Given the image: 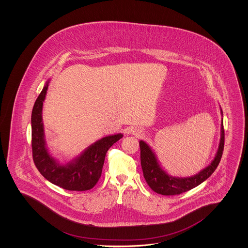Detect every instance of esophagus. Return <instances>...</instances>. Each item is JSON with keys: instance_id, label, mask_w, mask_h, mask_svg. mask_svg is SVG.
I'll use <instances>...</instances> for the list:
<instances>
[{"instance_id": "obj_1", "label": "esophagus", "mask_w": 248, "mask_h": 248, "mask_svg": "<svg viewBox=\"0 0 248 248\" xmlns=\"http://www.w3.org/2000/svg\"><path fill=\"white\" fill-rule=\"evenodd\" d=\"M132 134L137 136V137H140L142 134V131L140 129H139V128H137V127H135V128L132 129Z\"/></svg>"}]
</instances>
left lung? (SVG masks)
Listing matches in <instances>:
<instances>
[{"instance_id": "1", "label": "left lung", "mask_w": 248, "mask_h": 248, "mask_svg": "<svg viewBox=\"0 0 248 248\" xmlns=\"http://www.w3.org/2000/svg\"><path fill=\"white\" fill-rule=\"evenodd\" d=\"M221 116L223 112L220 108ZM140 163L144 177L150 186V188L155 192L162 195H176L182 192L188 191L200 185L204 180L210 177L217 167L220 162L224 149V128L223 118L221 120L220 126V140L217 151L215 154L212 162L205 168L201 170L196 175L191 177H173L169 175L162 167L156 154L151 146L143 140L140 141Z\"/></svg>"}]
</instances>
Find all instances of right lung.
Segmentation results:
<instances>
[{
  "instance_id": "1",
  "label": "right lung",
  "mask_w": 248,
  "mask_h": 248,
  "mask_svg": "<svg viewBox=\"0 0 248 248\" xmlns=\"http://www.w3.org/2000/svg\"><path fill=\"white\" fill-rule=\"evenodd\" d=\"M49 83L50 80L46 83L36 99L31 113V145L34 164L48 181L63 189L79 191L92 189L101 176L108 150L124 135L118 133L106 136L89 145L71 160L61 163L48 149L43 122V107Z\"/></svg>"
}]
</instances>
